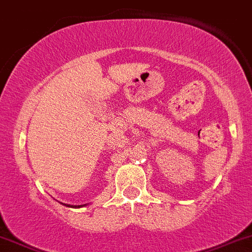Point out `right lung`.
I'll list each match as a JSON object with an SVG mask.
<instances>
[{"mask_svg":"<svg viewBox=\"0 0 252 252\" xmlns=\"http://www.w3.org/2000/svg\"><path fill=\"white\" fill-rule=\"evenodd\" d=\"M63 205H65L67 206V207H81V205H78V206H73V205H67V204H63ZM83 206H85V205H83Z\"/></svg>","mask_w":252,"mask_h":252,"instance_id":"right-lung-1","label":"right lung"}]
</instances>
